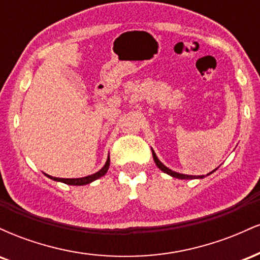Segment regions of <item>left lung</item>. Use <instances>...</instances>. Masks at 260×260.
Returning <instances> with one entry per match:
<instances>
[{"mask_svg": "<svg viewBox=\"0 0 260 260\" xmlns=\"http://www.w3.org/2000/svg\"><path fill=\"white\" fill-rule=\"evenodd\" d=\"M153 157H154V161H155V164H156L157 165V168H159L161 171H164L165 172V174H168V175H170V176H172V177H176V178H181V180H192V178H196V177H193V176H189V175H183V174H177V172H175V171H172V170H170V169H168L166 168L165 165H164L162 162H161V161L157 159V156L156 155H155V153L153 151ZM214 171H215V170H214ZM211 174V172H210ZM209 175V174H208ZM204 177V175L203 176H199V178H203Z\"/></svg>", "mask_w": 260, "mask_h": 260, "instance_id": "obj_1", "label": "left lung"}]
</instances>
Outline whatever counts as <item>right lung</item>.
<instances>
[{"instance_id":"right-lung-1","label":"right lung","mask_w":260,"mask_h":260,"mask_svg":"<svg viewBox=\"0 0 260 260\" xmlns=\"http://www.w3.org/2000/svg\"><path fill=\"white\" fill-rule=\"evenodd\" d=\"M109 166H110V156L107 157L105 166H104L100 171H98L96 174H94V175L86 176V177H82V178H57V177H52V176H49V175H47V177H50L51 180H55V181L63 182V183H66V184H72V186H83V184H88L92 181L98 180V178L103 177V176L107 172V170H109Z\"/></svg>"}]
</instances>
